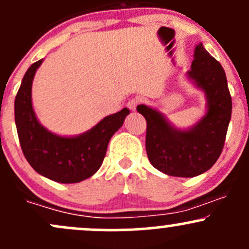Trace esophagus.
Returning <instances> with one entry per match:
<instances>
[{
    "label": "esophagus",
    "mask_w": 249,
    "mask_h": 249,
    "mask_svg": "<svg viewBox=\"0 0 249 249\" xmlns=\"http://www.w3.org/2000/svg\"><path fill=\"white\" fill-rule=\"evenodd\" d=\"M141 103V100L138 98H132V99H130L129 100V103H127V107H129L130 109H131V111H135L136 109V107H137V105Z\"/></svg>",
    "instance_id": "obj_1"
}]
</instances>
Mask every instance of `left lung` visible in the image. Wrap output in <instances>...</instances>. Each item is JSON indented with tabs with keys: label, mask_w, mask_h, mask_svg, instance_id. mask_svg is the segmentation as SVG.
I'll list each match as a JSON object with an SVG mask.
<instances>
[{
	"label": "left lung",
	"mask_w": 249,
	"mask_h": 249,
	"mask_svg": "<svg viewBox=\"0 0 249 249\" xmlns=\"http://www.w3.org/2000/svg\"><path fill=\"white\" fill-rule=\"evenodd\" d=\"M187 76L206 98L205 116L191 129H177L158 109L145 105L137 106L146 120L149 161L171 177L193 178L209 171L223 150L231 118V96L226 72L201 43L196 46Z\"/></svg>",
	"instance_id": "left-lung-1"
}]
</instances>
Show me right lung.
<instances>
[{
  "instance_id": "add662e5",
  "label": "right lung",
  "mask_w": 249,
  "mask_h": 249,
  "mask_svg": "<svg viewBox=\"0 0 249 249\" xmlns=\"http://www.w3.org/2000/svg\"><path fill=\"white\" fill-rule=\"evenodd\" d=\"M41 63L43 59L28 68L15 96V124L20 145L36 173L61 184H75L98 172L109 140L122 127L130 111L123 108L105 117L87 132L74 137L50 132L38 122L32 106V82Z\"/></svg>"
}]
</instances>
